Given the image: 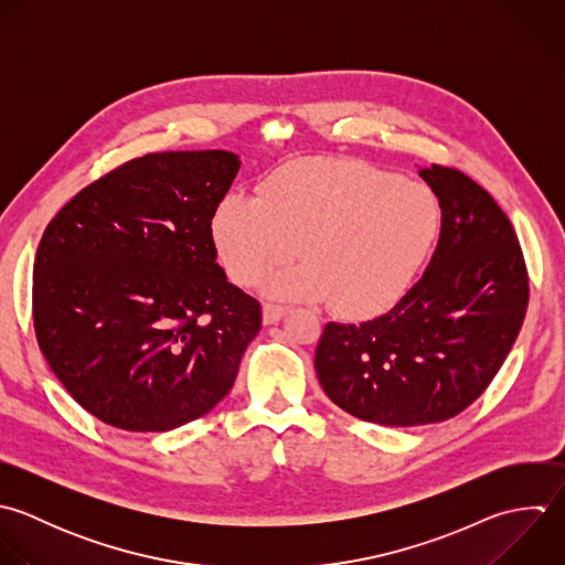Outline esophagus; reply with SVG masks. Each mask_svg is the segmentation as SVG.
<instances>
[{"mask_svg": "<svg viewBox=\"0 0 565 565\" xmlns=\"http://www.w3.org/2000/svg\"><path fill=\"white\" fill-rule=\"evenodd\" d=\"M284 315H286V308H284V306L264 303V323H266V326H273V323L281 321Z\"/></svg>", "mask_w": 565, "mask_h": 565, "instance_id": "1", "label": "esophagus"}]
</instances>
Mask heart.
Wrapping results in <instances>:
<instances>
[{
	"instance_id": "b5f03b06",
	"label": "heart",
	"mask_w": 565,
	"mask_h": 565,
	"mask_svg": "<svg viewBox=\"0 0 565 565\" xmlns=\"http://www.w3.org/2000/svg\"><path fill=\"white\" fill-rule=\"evenodd\" d=\"M440 224L434 193L412 180L348 160H297L259 186V198L228 193L213 235L233 281L277 275V297L328 299L354 319L390 310L423 266Z\"/></svg>"
}]
</instances>
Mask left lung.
<instances>
[{"instance_id":"8db88e82","label":"left lung","mask_w":565,"mask_h":565,"mask_svg":"<svg viewBox=\"0 0 565 565\" xmlns=\"http://www.w3.org/2000/svg\"><path fill=\"white\" fill-rule=\"evenodd\" d=\"M418 173L443 211L425 275L387 315L328 323L315 354L328 398L387 427L443 423L476 403L529 308L524 253L493 195L456 167Z\"/></svg>"}]
</instances>
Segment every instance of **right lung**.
Segmentation results:
<instances>
[{"mask_svg": "<svg viewBox=\"0 0 565 565\" xmlns=\"http://www.w3.org/2000/svg\"><path fill=\"white\" fill-rule=\"evenodd\" d=\"M239 158L162 151L81 189L34 257L36 343L105 425L156 434L209 414L262 328L257 299L217 264L213 215Z\"/></svg>", "mask_w": 565, "mask_h": 565, "instance_id": "right-lung-1", "label": "right lung"}]
</instances>
